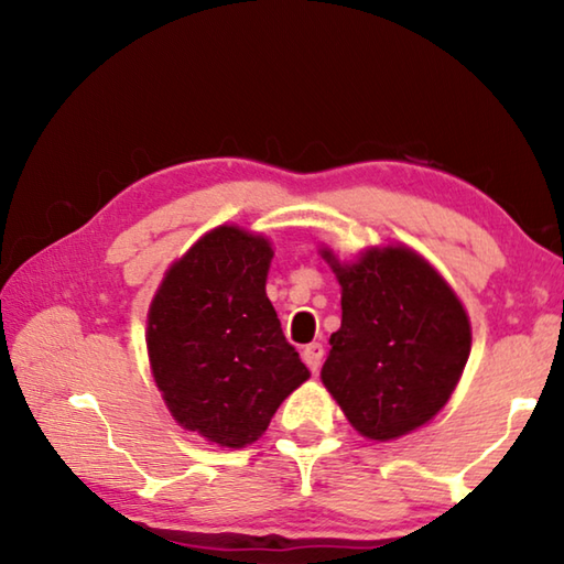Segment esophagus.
I'll use <instances>...</instances> for the list:
<instances>
[{"label":"esophagus","mask_w":564,"mask_h":564,"mask_svg":"<svg viewBox=\"0 0 564 564\" xmlns=\"http://www.w3.org/2000/svg\"><path fill=\"white\" fill-rule=\"evenodd\" d=\"M303 362L313 370V373H318V368L323 362V346H321V343H308V346L303 348Z\"/></svg>","instance_id":"obj_1"}]
</instances>
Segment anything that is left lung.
I'll use <instances>...</instances> for the list:
<instances>
[{"mask_svg": "<svg viewBox=\"0 0 564 564\" xmlns=\"http://www.w3.org/2000/svg\"><path fill=\"white\" fill-rule=\"evenodd\" d=\"M340 328L321 378L370 441H393L427 423L460 380L470 356L463 303L431 263L403 246L366 251L340 265Z\"/></svg>", "mask_w": 564, "mask_h": 564, "instance_id": "8db88e82", "label": "left lung"}]
</instances>
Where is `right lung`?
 Segmentation results:
<instances>
[{
	"label": "right lung",
	"instance_id": "right-lung-1",
	"mask_svg": "<svg viewBox=\"0 0 564 564\" xmlns=\"http://www.w3.org/2000/svg\"><path fill=\"white\" fill-rule=\"evenodd\" d=\"M265 238L218 226L171 265L149 308L156 386L186 431L243 447L308 378L265 295Z\"/></svg>",
	"mask_w": 564,
	"mask_h": 564
}]
</instances>
